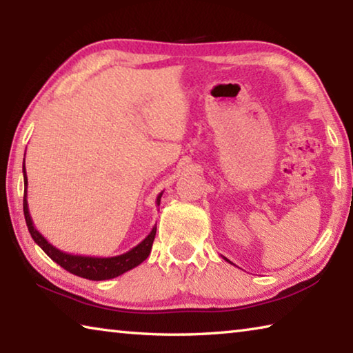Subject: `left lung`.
<instances>
[{
    "label": "left lung",
    "instance_id": "obj_1",
    "mask_svg": "<svg viewBox=\"0 0 353 353\" xmlns=\"http://www.w3.org/2000/svg\"><path fill=\"white\" fill-rule=\"evenodd\" d=\"M224 260H227V259H224ZM227 261H229V260H227Z\"/></svg>",
    "mask_w": 353,
    "mask_h": 353
}]
</instances>
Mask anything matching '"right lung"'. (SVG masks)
<instances>
[{
    "instance_id": "right-lung-1",
    "label": "right lung",
    "mask_w": 353,
    "mask_h": 353,
    "mask_svg": "<svg viewBox=\"0 0 353 353\" xmlns=\"http://www.w3.org/2000/svg\"><path fill=\"white\" fill-rule=\"evenodd\" d=\"M26 154V152H25ZM23 177H25V199H23V212H25V219L29 234H31L32 240L39 244V246L45 250V254L50 256L52 261H56L57 265H61L63 270L74 274L88 280H109L115 279L121 274L134 270L135 266H139L140 263L148 259V255L151 254L152 243L155 238V230L157 225L152 227V230L149 232V235L143 240L140 244H137L128 252L115 256H87V255H74L63 252V250L57 249L56 246L46 240V238L35 229L31 214H29L28 207V176L26 168L23 165ZM163 191L157 196V205H160V198H162Z\"/></svg>"
}]
</instances>
